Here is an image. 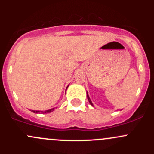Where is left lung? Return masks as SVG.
<instances>
[{
	"label": "left lung",
	"mask_w": 154,
	"mask_h": 154,
	"mask_svg": "<svg viewBox=\"0 0 154 154\" xmlns=\"http://www.w3.org/2000/svg\"><path fill=\"white\" fill-rule=\"evenodd\" d=\"M87 97H88V101L90 102V103L91 104L92 106H93V103H92V101H91V98H90V97H89V95H88V92H87Z\"/></svg>",
	"instance_id": "1"
}]
</instances>
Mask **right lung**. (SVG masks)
Instances as JSON below:
<instances>
[{
  "label": "right lung",
  "instance_id": "1",
  "mask_svg": "<svg viewBox=\"0 0 154 154\" xmlns=\"http://www.w3.org/2000/svg\"><path fill=\"white\" fill-rule=\"evenodd\" d=\"M69 87V85L67 86V88ZM66 88V89H67ZM57 108V107H56ZM55 109V108H53V109H48V110H46V111H34V110H31V111H32L33 113H36V114H39V113H43V114H48V113H51L52 112V111H54V110Z\"/></svg>",
  "mask_w": 154,
  "mask_h": 154
}]
</instances>
